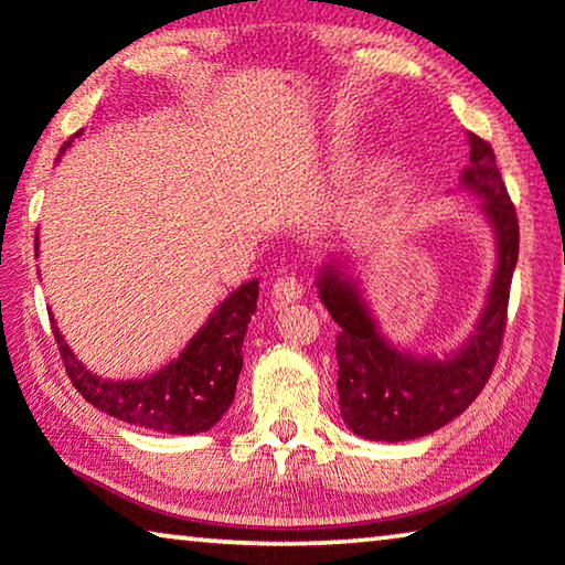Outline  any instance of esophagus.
Returning a JSON list of instances; mask_svg holds the SVG:
<instances>
[{
	"mask_svg": "<svg viewBox=\"0 0 565 565\" xmlns=\"http://www.w3.org/2000/svg\"><path fill=\"white\" fill-rule=\"evenodd\" d=\"M271 297H274L276 303L297 301V299L303 297V284L297 279V276L284 274L271 284Z\"/></svg>",
	"mask_w": 565,
	"mask_h": 565,
	"instance_id": "esophagus-1",
	"label": "esophagus"
}]
</instances>
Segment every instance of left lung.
<instances>
[{"mask_svg": "<svg viewBox=\"0 0 565 565\" xmlns=\"http://www.w3.org/2000/svg\"><path fill=\"white\" fill-rule=\"evenodd\" d=\"M468 142L470 163L460 181L480 195L482 213L495 228L498 268L478 327L460 352L447 360L399 352L380 334L354 281L331 264L319 274V299L339 324V409L347 427L364 440H415L462 415L486 387L503 347L521 234L490 142L476 132H468Z\"/></svg>", "mask_w": 565, "mask_h": 565, "instance_id": "obj_1", "label": "left lung"}]
</instances>
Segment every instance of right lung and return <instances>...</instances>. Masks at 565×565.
I'll use <instances>...</instances> for the list:
<instances>
[{
    "label": "right lung",
    "mask_w": 565,
    "mask_h": 565,
    "mask_svg": "<svg viewBox=\"0 0 565 565\" xmlns=\"http://www.w3.org/2000/svg\"><path fill=\"white\" fill-rule=\"evenodd\" d=\"M73 138L62 146L60 153L73 146ZM34 250H38V238H34ZM256 299L258 281L241 284L228 299H223L199 334L178 354V360L150 377L125 382L103 380L85 370L62 339L55 319L50 317V321L67 377L89 405L136 427L168 435H195L216 425L234 402L236 382L244 366L241 347L250 315L256 311Z\"/></svg>",
    "instance_id": "obj_1"
}]
</instances>
